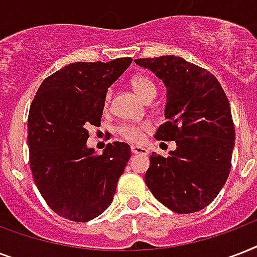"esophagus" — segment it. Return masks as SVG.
<instances>
[{
  "mask_svg": "<svg viewBox=\"0 0 257 257\" xmlns=\"http://www.w3.org/2000/svg\"><path fill=\"white\" fill-rule=\"evenodd\" d=\"M131 151H132L133 155H148V151L143 147H137V145H132L131 147Z\"/></svg>",
  "mask_w": 257,
  "mask_h": 257,
  "instance_id": "1",
  "label": "esophagus"
}]
</instances>
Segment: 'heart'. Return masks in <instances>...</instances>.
<instances>
[{"mask_svg":"<svg viewBox=\"0 0 257 257\" xmlns=\"http://www.w3.org/2000/svg\"><path fill=\"white\" fill-rule=\"evenodd\" d=\"M131 86L133 88V90L139 94L143 98H147V97L151 94V93H156V86L153 84L148 77L145 76H133L131 78ZM109 96L110 93L106 94V98L105 101L108 102ZM151 131V124L144 121V122H139V124H124L121 125L120 129H118V135H120L124 140L129 141V143H133V144H139L141 141L144 140L145 133Z\"/></svg>","mask_w":257,"mask_h":257,"instance_id":"heart-1","label":"heart"}]
</instances>
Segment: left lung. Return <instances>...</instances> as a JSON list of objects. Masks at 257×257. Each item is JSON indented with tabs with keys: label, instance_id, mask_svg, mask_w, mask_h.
I'll use <instances>...</instances> for the list:
<instances>
[{
	"label": "left lung",
	"instance_id": "obj_1",
	"mask_svg": "<svg viewBox=\"0 0 257 257\" xmlns=\"http://www.w3.org/2000/svg\"><path fill=\"white\" fill-rule=\"evenodd\" d=\"M135 62L167 86V121L155 137L176 143L167 157L152 153L145 183L171 211H201L219 195L231 171L235 126L227 96L213 74L181 57Z\"/></svg>",
	"mask_w": 257,
	"mask_h": 257
}]
</instances>
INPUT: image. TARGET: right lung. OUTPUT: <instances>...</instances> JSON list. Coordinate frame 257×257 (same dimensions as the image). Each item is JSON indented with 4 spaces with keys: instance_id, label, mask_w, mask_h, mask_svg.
I'll use <instances>...</instances> for the list:
<instances>
[{
    "instance_id": "right-lung-1",
    "label": "right lung",
    "mask_w": 257,
    "mask_h": 257,
    "mask_svg": "<svg viewBox=\"0 0 257 257\" xmlns=\"http://www.w3.org/2000/svg\"><path fill=\"white\" fill-rule=\"evenodd\" d=\"M132 58L74 62L45 78L28 117L29 163L38 191L58 216L85 223L110 205L131 147L114 141L97 155L86 147L98 126L108 88Z\"/></svg>"
}]
</instances>
